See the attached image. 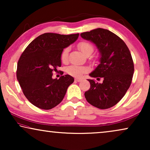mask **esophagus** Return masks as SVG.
<instances>
[{
	"label": "esophagus",
	"instance_id": "obj_1",
	"mask_svg": "<svg viewBox=\"0 0 150 150\" xmlns=\"http://www.w3.org/2000/svg\"><path fill=\"white\" fill-rule=\"evenodd\" d=\"M75 81H77V82H81L82 81V79H75Z\"/></svg>",
	"mask_w": 150,
	"mask_h": 150
}]
</instances>
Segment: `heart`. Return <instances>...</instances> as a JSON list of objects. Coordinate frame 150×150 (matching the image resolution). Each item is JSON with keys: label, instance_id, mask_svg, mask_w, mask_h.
I'll use <instances>...</instances> for the list:
<instances>
[{"label": "heart", "instance_id": "1", "mask_svg": "<svg viewBox=\"0 0 150 150\" xmlns=\"http://www.w3.org/2000/svg\"><path fill=\"white\" fill-rule=\"evenodd\" d=\"M78 48L81 51L83 54L85 56L87 55L92 54L93 52V46L89 42H81L79 43L78 44ZM68 53H69V48H66L63 50L61 53V60L63 62L66 63L68 59ZM87 71V69L85 67L79 66V65H72L67 67V71L69 74L75 77H81L84 73Z\"/></svg>", "mask_w": 150, "mask_h": 150}]
</instances>
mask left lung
Masks as SVG:
<instances>
[{
  "instance_id": "left-lung-1",
  "label": "left lung",
  "mask_w": 150,
  "mask_h": 150,
  "mask_svg": "<svg viewBox=\"0 0 150 150\" xmlns=\"http://www.w3.org/2000/svg\"><path fill=\"white\" fill-rule=\"evenodd\" d=\"M81 36L93 43L100 52V64L89 76L103 79L102 83L88 79L91 86L85 97L95 107L109 108L122 100L130 86L134 74L130 52L124 41L108 30L98 28Z\"/></svg>"
}]
</instances>
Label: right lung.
<instances>
[{
  "instance_id": "obj_1",
  "label": "right lung",
  "mask_w": 150,
  "mask_h": 150,
  "mask_svg": "<svg viewBox=\"0 0 150 150\" xmlns=\"http://www.w3.org/2000/svg\"><path fill=\"white\" fill-rule=\"evenodd\" d=\"M79 33H46L28 44L18 63L17 79L24 95L32 104L49 110L62 101L74 79L70 75L53 79L52 71L61 65L63 49L75 42Z\"/></svg>"
}]
</instances>
